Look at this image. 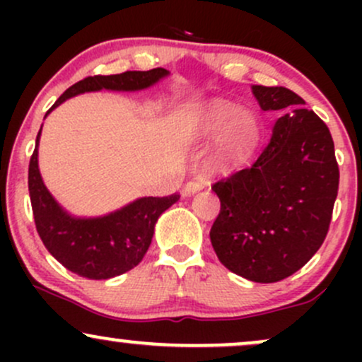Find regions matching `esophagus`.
Returning a JSON list of instances; mask_svg holds the SVG:
<instances>
[{"mask_svg":"<svg viewBox=\"0 0 362 362\" xmlns=\"http://www.w3.org/2000/svg\"><path fill=\"white\" fill-rule=\"evenodd\" d=\"M202 189H204V184H202L201 180H189L184 185V189H182V194L192 195V194H197L199 190H202Z\"/></svg>","mask_w":362,"mask_h":362,"instance_id":"obj_1","label":"esophagus"}]
</instances>
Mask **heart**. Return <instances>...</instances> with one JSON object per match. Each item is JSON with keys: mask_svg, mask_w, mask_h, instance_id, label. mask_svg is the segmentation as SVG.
Here are the masks:
<instances>
[{"mask_svg": "<svg viewBox=\"0 0 362 362\" xmlns=\"http://www.w3.org/2000/svg\"><path fill=\"white\" fill-rule=\"evenodd\" d=\"M202 132L209 138L221 134L214 161L219 168H235L252 156L259 143V122L255 115L240 112L233 103L216 102L202 115Z\"/></svg>", "mask_w": 362, "mask_h": 362, "instance_id": "b5f03b06", "label": "heart"}]
</instances>
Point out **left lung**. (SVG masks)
Returning a JSON list of instances; mask_svg holds the SVG:
<instances>
[{
	"instance_id": "1",
	"label": "left lung",
	"mask_w": 362,
	"mask_h": 362,
	"mask_svg": "<svg viewBox=\"0 0 362 362\" xmlns=\"http://www.w3.org/2000/svg\"><path fill=\"white\" fill-rule=\"evenodd\" d=\"M262 110L288 107L250 168L216 182L221 209L211 243L226 269L253 282L293 276L328 233L339 165L327 124L284 86H252Z\"/></svg>"
}]
</instances>
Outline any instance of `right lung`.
Returning <instances> with one entry per match:
<instances>
[{
    "mask_svg": "<svg viewBox=\"0 0 362 362\" xmlns=\"http://www.w3.org/2000/svg\"><path fill=\"white\" fill-rule=\"evenodd\" d=\"M167 74V69L155 68L149 71L88 76L69 86L47 110V114L64 100L85 91L103 88L119 91L143 90L155 85ZM39 138L40 131L37 134L35 149L28 165V192L37 233L49 253L68 271L88 279H110L134 269L151 245L155 223L160 214L175 204L180 195L141 197L102 218H73L62 211V207L45 189L37 161Z\"/></svg>",
    "mask_w": 362,
    "mask_h": 362,
    "instance_id": "right-lung-1",
    "label": "right lung"
}]
</instances>
